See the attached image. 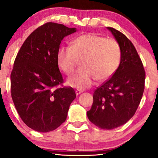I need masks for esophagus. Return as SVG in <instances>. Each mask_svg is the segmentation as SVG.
<instances>
[{"instance_id":"1","label":"esophagus","mask_w":158,"mask_h":158,"mask_svg":"<svg viewBox=\"0 0 158 158\" xmlns=\"http://www.w3.org/2000/svg\"><path fill=\"white\" fill-rule=\"evenodd\" d=\"M82 92H83V90H81V89H76L75 90V93L77 95L80 94V93H81Z\"/></svg>"}]
</instances>
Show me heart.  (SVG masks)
Returning a JSON list of instances; mask_svg holds the SVG:
<instances>
[{"instance_id": "1", "label": "heart", "mask_w": 158, "mask_h": 158, "mask_svg": "<svg viewBox=\"0 0 158 158\" xmlns=\"http://www.w3.org/2000/svg\"><path fill=\"white\" fill-rule=\"evenodd\" d=\"M121 51L114 39L86 34L77 37L72 47H62L57 52V62L67 75L72 74L81 61L82 69L68 79V84L74 87L91 86L96 79L108 80L119 67Z\"/></svg>"}]
</instances>
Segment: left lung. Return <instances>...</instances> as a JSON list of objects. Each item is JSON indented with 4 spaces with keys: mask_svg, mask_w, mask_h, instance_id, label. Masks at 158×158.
<instances>
[{
    "mask_svg": "<svg viewBox=\"0 0 158 158\" xmlns=\"http://www.w3.org/2000/svg\"><path fill=\"white\" fill-rule=\"evenodd\" d=\"M121 51L118 69L93 93V102L87 111L91 123L103 130L126 123L135 114L145 89V71L138 52L123 33L111 27Z\"/></svg>",
    "mask_w": 158,
    "mask_h": 158,
    "instance_id": "obj_1",
    "label": "left lung"
}]
</instances>
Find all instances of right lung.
I'll use <instances>...</instances> for the list:
<instances>
[{"label": "right lung", "mask_w": 158, "mask_h": 158, "mask_svg": "<svg viewBox=\"0 0 158 158\" xmlns=\"http://www.w3.org/2000/svg\"><path fill=\"white\" fill-rule=\"evenodd\" d=\"M76 31L47 23L35 29L19 50L10 74L11 96L20 118L35 131H52L65 121L74 89L63 86L57 52L62 40Z\"/></svg>", "instance_id": "1"}]
</instances>
